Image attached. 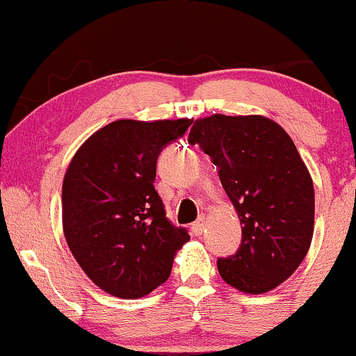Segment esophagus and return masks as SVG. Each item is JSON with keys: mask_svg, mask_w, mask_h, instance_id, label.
Returning <instances> with one entry per match:
<instances>
[{"mask_svg": "<svg viewBox=\"0 0 356 356\" xmlns=\"http://www.w3.org/2000/svg\"><path fill=\"white\" fill-rule=\"evenodd\" d=\"M206 222H207L206 216H201V218H199L194 224H192V232H194L195 236H201L204 229H206Z\"/></svg>", "mask_w": 356, "mask_h": 356, "instance_id": "obj_1", "label": "esophagus"}]
</instances>
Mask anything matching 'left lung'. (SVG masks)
Listing matches in <instances>:
<instances>
[{
  "mask_svg": "<svg viewBox=\"0 0 356 356\" xmlns=\"http://www.w3.org/2000/svg\"><path fill=\"white\" fill-rule=\"evenodd\" d=\"M219 169L243 224L236 254L219 257V275L249 295L275 289L296 271L314 227L313 181L291 137L261 115L197 118L189 134Z\"/></svg>",
  "mask_w": 356,
  "mask_h": 356,
  "instance_id": "1",
  "label": "left lung"
}]
</instances>
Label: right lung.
Instances as JSON below:
<instances>
[{
  "label": "right lung",
  "instance_id": "right-lung-1",
  "mask_svg": "<svg viewBox=\"0 0 356 356\" xmlns=\"http://www.w3.org/2000/svg\"><path fill=\"white\" fill-rule=\"evenodd\" d=\"M191 124L115 120L73 155L61 187L63 234L85 275L108 295H149L191 239L165 218L154 187L159 154Z\"/></svg>",
  "mask_w": 356,
  "mask_h": 356
}]
</instances>
